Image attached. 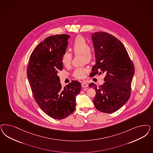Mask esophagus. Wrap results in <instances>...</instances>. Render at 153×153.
<instances>
[{"label": "esophagus", "mask_w": 153, "mask_h": 153, "mask_svg": "<svg viewBox=\"0 0 153 153\" xmlns=\"http://www.w3.org/2000/svg\"><path fill=\"white\" fill-rule=\"evenodd\" d=\"M81 85H82V87H83V88H85V87H88V84L85 82H84V81H83V82H82V83H81Z\"/></svg>", "instance_id": "esophagus-1"}]
</instances>
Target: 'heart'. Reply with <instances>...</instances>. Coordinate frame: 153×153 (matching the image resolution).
Segmentation results:
<instances>
[{"mask_svg": "<svg viewBox=\"0 0 153 153\" xmlns=\"http://www.w3.org/2000/svg\"><path fill=\"white\" fill-rule=\"evenodd\" d=\"M71 49L75 55L81 54L82 61L89 63L94 59V48L88 45L87 40L82 35H77L71 43ZM73 55L69 52H64L61 56V62L65 67H69L71 64ZM88 71L87 67L83 66L75 69L73 76L78 79L84 78L85 74Z\"/></svg>", "mask_w": 153, "mask_h": 153, "instance_id": "1", "label": "heart"}]
</instances>
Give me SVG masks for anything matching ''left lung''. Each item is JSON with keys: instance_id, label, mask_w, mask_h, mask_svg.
I'll return each mask as SVG.
<instances>
[{"instance_id": "obj_1", "label": "left lung", "mask_w": 153, "mask_h": 153, "mask_svg": "<svg viewBox=\"0 0 153 153\" xmlns=\"http://www.w3.org/2000/svg\"><path fill=\"white\" fill-rule=\"evenodd\" d=\"M96 59L91 77L104 73L105 82L97 86L92 83L96 95L95 108L105 113L117 111L126 104L131 94V83L134 67L122 42L113 35L99 31L92 34Z\"/></svg>"}]
</instances>
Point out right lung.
<instances>
[{
  "label": "right lung",
  "mask_w": 153,
  "mask_h": 153,
  "mask_svg": "<svg viewBox=\"0 0 153 153\" xmlns=\"http://www.w3.org/2000/svg\"><path fill=\"white\" fill-rule=\"evenodd\" d=\"M70 35L50 36L40 43L30 55L27 75L35 102L49 117L62 119L75 109V97L81 84L73 80L64 88L57 73L63 69L61 56Z\"/></svg>",
  "instance_id": "1"
}]
</instances>
